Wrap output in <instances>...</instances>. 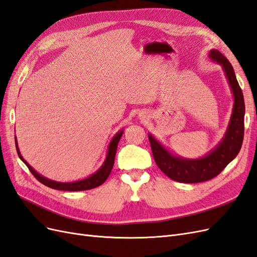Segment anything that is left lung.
<instances>
[{"instance_id":"left-lung-1","label":"left lung","mask_w":257,"mask_h":257,"mask_svg":"<svg viewBox=\"0 0 257 257\" xmlns=\"http://www.w3.org/2000/svg\"><path fill=\"white\" fill-rule=\"evenodd\" d=\"M208 57L222 66L234 97L232 112L222 141L203 158L184 159L173 154L153 135L148 134L153 158L159 168L170 179L182 183L204 182L219 175L237 157L243 142L245 107L234 68L229 61L215 49L210 50Z\"/></svg>"}]
</instances>
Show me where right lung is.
I'll list each match as a JSON object with an SVG mask.
<instances>
[{
  "instance_id": "1",
  "label": "right lung",
  "mask_w": 257,
  "mask_h": 257,
  "mask_svg": "<svg viewBox=\"0 0 257 257\" xmlns=\"http://www.w3.org/2000/svg\"><path fill=\"white\" fill-rule=\"evenodd\" d=\"M122 134H123V130H120L118 133H116L112 137L109 146H108V151H107L106 159L103 163V165L97 169V172H95L94 174H92L88 178L82 179V180L73 181V182L54 181V180H50V179L38 174L36 170L32 166H30L28 164V162L22 158L16 137H15V143H16V149H17V152H18L20 160L28 166V168L30 169V172L32 173V175L37 179L38 181L42 182L45 185H47L48 188H51V189H54V190H60V191H85V190L94 189V188H96V186H99L100 184H103L106 181V179L108 178V176L110 175L111 169L113 167L116 148H118V144H119L120 139L122 137Z\"/></svg>"
}]
</instances>
